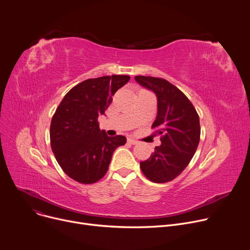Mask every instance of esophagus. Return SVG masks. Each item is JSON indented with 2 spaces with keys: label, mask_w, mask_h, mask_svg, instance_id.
Masks as SVG:
<instances>
[{
  "label": "esophagus",
  "mask_w": 250,
  "mask_h": 250,
  "mask_svg": "<svg viewBox=\"0 0 250 250\" xmlns=\"http://www.w3.org/2000/svg\"><path fill=\"white\" fill-rule=\"evenodd\" d=\"M127 143L130 144V145H137L138 142L135 140H132V139H127Z\"/></svg>",
  "instance_id": "34e87169"
}]
</instances>
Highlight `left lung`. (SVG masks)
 <instances>
[{
  "label": "left lung",
  "mask_w": 250,
  "mask_h": 250,
  "mask_svg": "<svg viewBox=\"0 0 250 250\" xmlns=\"http://www.w3.org/2000/svg\"><path fill=\"white\" fill-rule=\"evenodd\" d=\"M134 80L156 95L157 116L151 127L162 135V145L141 162V169L150 181L165 184L183 172L193 157L200 139L199 117L187 96L167 80L145 76Z\"/></svg>",
  "instance_id": "1"
}]
</instances>
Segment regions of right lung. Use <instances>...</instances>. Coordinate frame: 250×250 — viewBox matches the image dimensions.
<instances>
[{
	"label": "right lung",
	"instance_id": "obj_1",
	"mask_svg": "<svg viewBox=\"0 0 250 250\" xmlns=\"http://www.w3.org/2000/svg\"><path fill=\"white\" fill-rule=\"evenodd\" d=\"M129 76L112 75L85 80L67 93L52 118L50 139L56 160L78 183L95 184L106 173L113 151L126 143L124 135L107 137L98 118Z\"/></svg>",
	"mask_w": 250,
	"mask_h": 250
}]
</instances>
